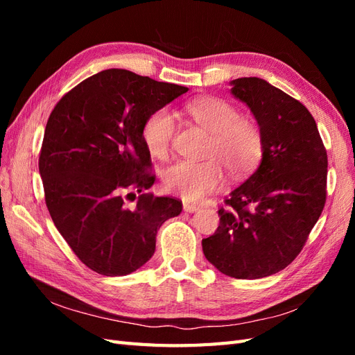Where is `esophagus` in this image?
I'll return each mask as SVG.
<instances>
[{
  "mask_svg": "<svg viewBox=\"0 0 355 355\" xmlns=\"http://www.w3.org/2000/svg\"><path fill=\"white\" fill-rule=\"evenodd\" d=\"M184 210H185V211H189V213H192V211H197V210H198V206H196V204L184 202Z\"/></svg>",
  "mask_w": 355,
  "mask_h": 355,
  "instance_id": "obj_1",
  "label": "esophagus"
}]
</instances>
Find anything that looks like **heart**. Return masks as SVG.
<instances>
[{
    "label": "heart",
    "instance_id": "obj_1",
    "mask_svg": "<svg viewBox=\"0 0 355 355\" xmlns=\"http://www.w3.org/2000/svg\"><path fill=\"white\" fill-rule=\"evenodd\" d=\"M188 112L198 125L211 135L207 161H179L163 175V185L171 194L185 200H201L219 189L225 180V166L243 176L259 164L263 154V135L254 121L247 120L237 106L219 98H202L188 105ZM176 116L167 108H158L146 116L142 141L148 153L166 159L176 136Z\"/></svg>",
    "mask_w": 355,
    "mask_h": 355
}]
</instances>
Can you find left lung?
Here are the masks:
<instances>
[{
	"label": "left lung",
	"instance_id": "left-lung-1",
	"mask_svg": "<svg viewBox=\"0 0 355 355\" xmlns=\"http://www.w3.org/2000/svg\"><path fill=\"white\" fill-rule=\"evenodd\" d=\"M263 135L261 166L235 188L202 252L218 270L252 280L284 270L304 249L327 197V153L314 116L265 80L231 81Z\"/></svg>",
	"mask_w": 355,
	"mask_h": 355
}]
</instances>
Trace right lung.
<instances>
[{"instance_id":"obj_1","label":"right lung","mask_w":355,"mask_h":355,"mask_svg":"<svg viewBox=\"0 0 355 355\" xmlns=\"http://www.w3.org/2000/svg\"><path fill=\"white\" fill-rule=\"evenodd\" d=\"M187 92L127 69H106L75 85L51 111L38 159L46 204L62 237L92 271L118 277L139 270L155 252L161 225L182 211L178 198L142 194L155 180L142 125ZM135 191L138 201L128 207Z\"/></svg>"}]
</instances>
